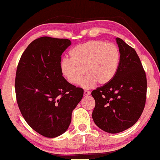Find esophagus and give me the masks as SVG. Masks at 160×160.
I'll use <instances>...</instances> for the list:
<instances>
[{"mask_svg": "<svg viewBox=\"0 0 160 160\" xmlns=\"http://www.w3.org/2000/svg\"><path fill=\"white\" fill-rule=\"evenodd\" d=\"M90 94V92L88 91V90H85L84 91V96H88Z\"/></svg>", "mask_w": 160, "mask_h": 160, "instance_id": "1", "label": "esophagus"}]
</instances>
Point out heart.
Segmentation results:
<instances>
[{"mask_svg": "<svg viewBox=\"0 0 160 160\" xmlns=\"http://www.w3.org/2000/svg\"><path fill=\"white\" fill-rule=\"evenodd\" d=\"M70 59H63L61 64L62 74L72 85L80 84L84 75L88 76L82 86L90 88L98 83L110 82L118 71L121 60L118 48L101 40H91L77 45L70 51Z\"/></svg>", "mask_w": 160, "mask_h": 160, "instance_id": "obj_1", "label": "heart"}]
</instances>
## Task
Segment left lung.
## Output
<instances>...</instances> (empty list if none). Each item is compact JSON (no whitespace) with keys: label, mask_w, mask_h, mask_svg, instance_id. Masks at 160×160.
Masks as SVG:
<instances>
[{"label":"left lung","mask_w":160,"mask_h":160,"mask_svg":"<svg viewBox=\"0 0 160 160\" xmlns=\"http://www.w3.org/2000/svg\"><path fill=\"white\" fill-rule=\"evenodd\" d=\"M116 42L121 53L118 71L110 82L92 92L93 120L109 133L122 132L137 122L147 95V78L136 51L120 38Z\"/></svg>","instance_id":"1"}]
</instances>
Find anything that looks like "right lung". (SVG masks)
<instances>
[{
	"label": "right lung",
	"mask_w": 160,
	"mask_h": 160,
	"mask_svg": "<svg viewBox=\"0 0 160 160\" xmlns=\"http://www.w3.org/2000/svg\"><path fill=\"white\" fill-rule=\"evenodd\" d=\"M71 44L68 39L42 37L22 54L15 88L20 112L31 128L47 138L63 134L83 89L69 83L61 70V55Z\"/></svg>",
	"instance_id": "obj_1"
}]
</instances>
